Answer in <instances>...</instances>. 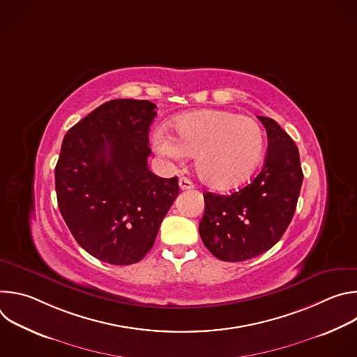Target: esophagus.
I'll use <instances>...</instances> for the list:
<instances>
[{"mask_svg": "<svg viewBox=\"0 0 357 357\" xmlns=\"http://www.w3.org/2000/svg\"><path fill=\"white\" fill-rule=\"evenodd\" d=\"M179 188H181L182 190L193 189V183H192L190 179H188V178H185V176H181V178H179Z\"/></svg>", "mask_w": 357, "mask_h": 357, "instance_id": "esophagus-1", "label": "esophagus"}]
</instances>
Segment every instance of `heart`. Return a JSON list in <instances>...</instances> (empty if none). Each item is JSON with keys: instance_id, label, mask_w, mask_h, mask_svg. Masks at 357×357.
Here are the masks:
<instances>
[{"instance_id": "1", "label": "heart", "mask_w": 357, "mask_h": 357, "mask_svg": "<svg viewBox=\"0 0 357 357\" xmlns=\"http://www.w3.org/2000/svg\"><path fill=\"white\" fill-rule=\"evenodd\" d=\"M176 137L165 128L152 134L158 154L182 162L196 154L199 178L215 189H230L247 181L261 161L266 138L261 126L227 110H200L175 120Z\"/></svg>"}]
</instances>
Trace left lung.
<instances>
[{"instance_id":"left-lung-1","label":"left lung","mask_w":357,"mask_h":357,"mask_svg":"<svg viewBox=\"0 0 357 357\" xmlns=\"http://www.w3.org/2000/svg\"><path fill=\"white\" fill-rule=\"evenodd\" d=\"M264 167L248 185L230 195L206 192L199 223L203 244L223 261H244L270 250L285 233L296 209L303 174L298 146L268 117Z\"/></svg>"}]
</instances>
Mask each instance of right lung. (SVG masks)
<instances>
[{
    "mask_svg": "<svg viewBox=\"0 0 357 357\" xmlns=\"http://www.w3.org/2000/svg\"><path fill=\"white\" fill-rule=\"evenodd\" d=\"M155 109L148 100H110L63 138L55 168L59 211L79 245L100 261L144 259L179 193L176 176H157L146 164Z\"/></svg>",
    "mask_w": 357,
    "mask_h": 357,
    "instance_id": "right-lung-1",
    "label": "right lung"
}]
</instances>
